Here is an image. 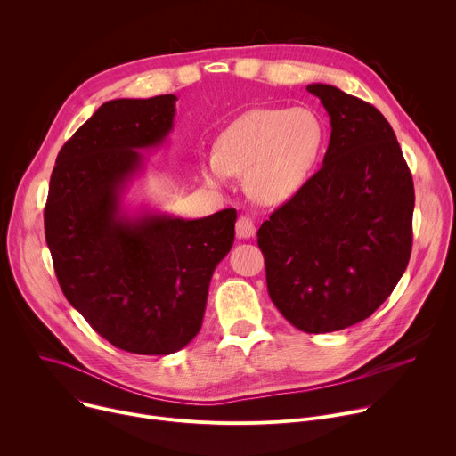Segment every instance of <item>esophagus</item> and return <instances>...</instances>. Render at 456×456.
<instances>
[{"label": "esophagus", "mask_w": 456, "mask_h": 456, "mask_svg": "<svg viewBox=\"0 0 456 456\" xmlns=\"http://www.w3.org/2000/svg\"><path fill=\"white\" fill-rule=\"evenodd\" d=\"M256 234V225L250 216H240L236 222V236L240 240H250Z\"/></svg>", "instance_id": "1"}]
</instances>
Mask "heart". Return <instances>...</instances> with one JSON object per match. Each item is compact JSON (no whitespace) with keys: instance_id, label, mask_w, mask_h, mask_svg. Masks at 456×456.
<instances>
[{"instance_id":"obj_1","label":"heart","mask_w":456,"mask_h":456,"mask_svg":"<svg viewBox=\"0 0 456 456\" xmlns=\"http://www.w3.org/2000/svg\"><path fill=\"white\" fill-rule=\"evenodd\" d=\"M322 137V124L308 108H254L218 135L215 151L200 159V175L211 185H224L232 175L245 173L248 197L276 206L303 187Z\"/></svg>"}]
</instances>
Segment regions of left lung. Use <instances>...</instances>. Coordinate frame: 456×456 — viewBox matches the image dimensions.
Instances as JSON below:
<instances>
[{
  "label": "left lung",
  "instance_id": "8db88e82",
  "mask_svg": "<svg viewBox=\"0 0 456 456\" xmlns=\"http://www.w3.org/2000/svg\"><path fill=\"white\" fill-rule=\"evenodd\" d=\"M330 117L321 169L257 231L273 303L306 334L343 330L394 292L411 254L415 191L392 126L371 104L314 83Z\"/></svg>",
  "mask_w": 456,
  "mask_h": 456
}]
</instances>
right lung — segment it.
<instances>
[{
	"instance_id": "1",
	"label": "right lung",
	"mask_w": 456,
	"mask_h": 456,
	"mask_svg": "<svg viewBox=\"0 0 456 456\" xmlns=\"http://www.w3.org/2000/svg\"><path fill=\"white\" fill-rule=\"evenodd\" d=\"M176 95L104 102L64 144L50 176L45 236L70 305L113 346L169 355L202 329L209 283L234 243L236 209L183 220L124 194L167 141Z\"/></svg>"
}]
</instances>
